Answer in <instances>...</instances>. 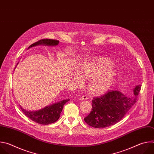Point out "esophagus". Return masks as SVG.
I'll list each match as a JSON object with an SVG mask.
<instances>
[{"instance_id": "1", "label": "esophagus", "mask_w": 154, "mask_h": 154, "mask_svg": "<svg viewBox=\"0 0 154 154\" xmlns=\"http://www.w3.org/2000/svg\"><path fill=\"white\" fill-rule=\"evenodd\" d=\"M88 99V96L86 95H83L80 97V99L82 100H85Z\"/></svg>"}]
</instances>
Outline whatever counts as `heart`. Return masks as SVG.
I'll list each match as a JSON object with an SVG mask.
<instances>
[{
    "label": "heart",
    "instance_id": "1",
    "mask_svg": "<svg viewBox=\"0 0 154 154\" xmlns=\"http://www.w3.org/2000/svg\"><path fill=\"white\" fill-rule=\"evenodd\" d=\"M116 75V71L112 68L110 63L105 60H97L85 64L80 72L74 71L73 78L79 84L83 82V79H89L90 91L95 94H100L110 88Z\"/></svg>",
    "mask_w": 154,
    "mask_h": 154
}]
</instances>
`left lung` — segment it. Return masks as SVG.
I'll use <instances>...</instances> for the list:
<instances>
[{"mask_svg": "<svg viewBox=\"0 0 154 154\" xmlns=\"http://www.w3.org/2000/svg\"><path fill=\"white\" fill-rule=\"evenodd\" d=\"M141 88V85H137L134 90V95L131 96L112 90L103 96L94 97L92 111L84 118L85 121L91 127L100 128L116 124L136 103Z\"/></svg>", "mask_w": 154, "mask_h": 154, "instance_id": "8db88e82", "label": "left lung"}]
</instances>
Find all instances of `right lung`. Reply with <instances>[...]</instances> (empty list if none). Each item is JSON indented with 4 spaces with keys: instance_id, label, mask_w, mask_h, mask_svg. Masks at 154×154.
<instances>
[{
    "instance_id": "1",
    "label": "right lung",
    "mask_w": 154,
    "mask_h": 154,
    "mask_svg": "<svg viewBox=\"0 0 154 154\" xmlns=\"http://www.w3.org/2000/svg\"><path fill=\"white\" fill-rule=\"evenodd\" d=\"M58 43L59 41L57 40L49 39H41L32 44V45L29 47L28 49L30 48L39 45L55 46L58 45ZM17 64L18 63H17ZM69 100L70 99L63 100L58 102L54 103L51 105L46 106L45 108L37 111H28L22 107L19 104V105L20 106V109L24 113V114L33 121L42 125H48L56 122L59 119L60 113L63 108V106L67 102L69 101Z\"/></svg>"
}]
</instances>
